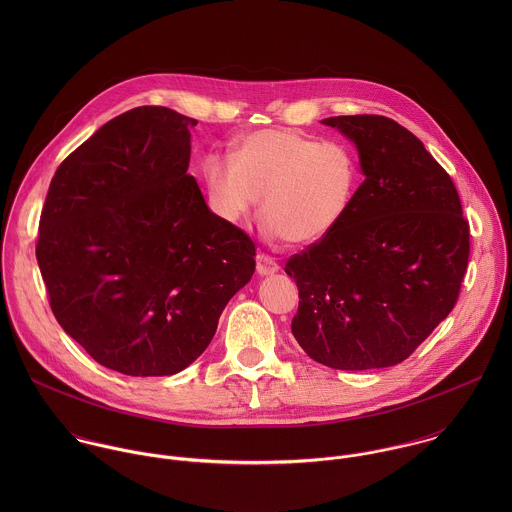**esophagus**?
<instances>
[{
	"mask_svg": "<svg viewBox=\"0 0 512 512\" xmlns=\"http://www.w3.org/2000/svg\"><path fill=\"white\" fill-rule=\"evenodd\" d=\"M256 270H258L260 276H272V274H276L280 270V266H278V262L274 258H270L266 254H258L256 256Z\"/></svg>",
	"mask_w": 512,
	"mask_h": 512,
	"instance_id": "obj_1",
	"label": "esophagus"
}]
</instances>
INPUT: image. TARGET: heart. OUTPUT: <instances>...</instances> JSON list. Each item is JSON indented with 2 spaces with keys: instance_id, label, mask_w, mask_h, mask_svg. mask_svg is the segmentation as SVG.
Masks as SVG:
<instances>
[{
  "instance_id": "1",
  "label": "heart",
  "mask_w": 512,
  "mask_h": 512,
  "mask_svg": "<svg viewBox=\"0 0 512 512\" xmlns=\"http://www.w3.org/2000/svg\"><path fill=\"white\" fill-rule=\"evenodd\" d=\"M203 175L217 213L244 219L262 197V217L276 238L311 244L347 217L361 181L353 149L290 128L244 136L232 159L211 153Z\"/></svg>"
}]
</instances>
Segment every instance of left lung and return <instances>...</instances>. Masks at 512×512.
Segmentation results:
<instances>
[{
    "instance_id": "obj_1",
    "label": "left lung",
    "mask_w": 512,
    "mask_h": 512,
    "mask_svg": "<svg viewBox=\"0 0 512 512\" xmlns=\"http://www.w3.org/2000/svg\"><path fill=\"white\" fill-rule=\"evenodd\" d=\"M357 149L363 185L341 224L286 262L293 337L317 363L370 370L408 359L457 303L469 222L447 171L398 122L323 120Z\"/></svg>"
}]
</instances>
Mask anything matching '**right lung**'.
I'll use <instances>...</instances> for the list:
<instances>
[{
    "label": "right lung",
    "instance_id": "add662e5",
    "mask_svg": "<svg viewBox=\"0 0 512 512\" xmlns=\"http://www.w3.org/2000/svg\"><path fill=\"white\" fill-rule=\"evenodd\" d=\"M197 120L140 106L59 165L37 262L59 325L106 368L165 376L209 347L256 268L252 238L205 203L193 175Z\"/></svg>",
    "mask_w": 512,
    "mask_h": 512
}]
</instances>
